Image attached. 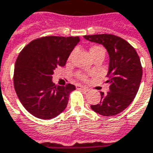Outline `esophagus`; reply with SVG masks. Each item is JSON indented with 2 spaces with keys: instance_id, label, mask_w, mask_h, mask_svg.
I'll use <instances>...</instances> for the list:
<instances>
[{
  "instance_id": "34e87169",
  "label": "esophagus",
  "mask_w": 153,
  "mask_h": 153,
  "mask_svg": "<svg viewBox=\"0 0 153 153\" xmlns=\"http://www.w3.org/2000/svg\"><path fill=\"white\" fill-rule=\"evenodd\" d=\"M76 88L79 90H84V91H88L89 89L85 86H83L81 85H76Z\"/></svg>"
}]
</instances>
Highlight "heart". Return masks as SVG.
<instances>
[{"label":"heart","instance_id":"1","mask_svg":"<svg viewBox=\"0 0 153 153\" xmlns=\"http://www.w3.org/2000/svg\"><path fill=\"white\" fill-rule=\"evenodd\" d=\"M90 52H91V56H95L96 54H97V53H105V49L103 48L102 45H93L91 47V49H90ZM71 57V56H70ZM77 77L79 78V79H83V80H85V79H86V75L85 74H81V73H78L77 74Z\"/></svg>","mask_w":153,"mask_h":153}]
</instances>
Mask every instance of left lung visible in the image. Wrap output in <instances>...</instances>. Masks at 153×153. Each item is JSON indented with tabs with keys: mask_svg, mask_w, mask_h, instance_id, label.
I'll return each mask as SVG.
<instances>
[{
	"mask_svg": "<svg viewBox=\"0 0 153 153\" xmlns=\"http://www.w3.org/2000/svg\"><path fill=\"white\" fill-rule=\"evenodd\" d=\"M86 40L102 44L109 54L107 74L109 91L101 92V101L91 105L93 111L103 116H114L133 102L142 77V67L136 51L121 37L102 34L85 35Z\"/></svg>",
	"mask_w": 153,
	"mask_h": 153,
	"instance_id": "obj_1",
	"label": "left lung"
}]
</instances>
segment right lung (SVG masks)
<instances>
[{
	"instance_id": "right-lung-1",
	"label": "right lung",
	"mask_w": 153,
	"mask_h": 153,
	"mask_svg": "<svg viewBox=\"0 0 153 153\" xmlns=\"http://www.w3.org/2000/svg\"><path fill=\"white\" fill-rule=\"evenodd\" d=\"M79 38L45 36L32 40L19 53L14 67L13 84L24 108L41 119H51L67 107L75 86L56 85L52 74L57 67L65 66Z\"/></svg>"
}]
</instances>
